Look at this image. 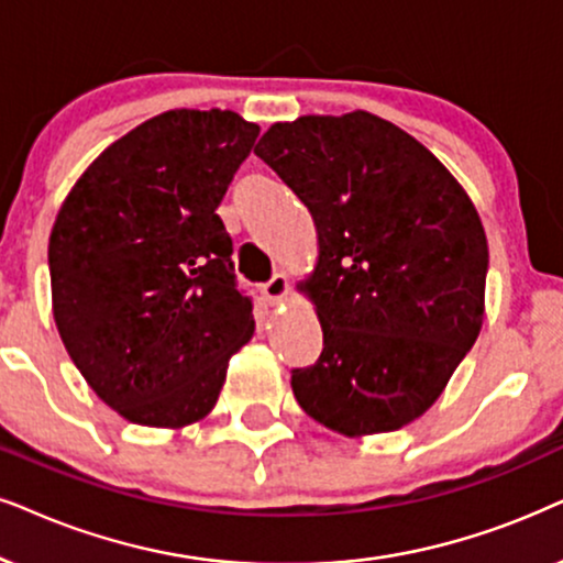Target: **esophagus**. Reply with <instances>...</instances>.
<instances>
[{
    "label": "esophagus",
    "instance_id": "34e87169",
    "mask_svg": "<svg viewBox=\"0 0 563 563\" xmlns=\"http://www.w3.org/2000/svg\"><path fill=\"white\" fill-rule=\"evenodd\" d=\"M264 297L272 305H282L289 297V279L284 274H274L272 279L264 284Z\"/></svg>",
    "mask_w": 563,
    "mask_h": 563
}]
</instances>
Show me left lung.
Returning a JSON list of instances; mask_svg holds the SVG:
<instances>
[{
    "instance_id": "8db88e82",
    "label": "left lung",
    "mask_w": 563,
    "mask_h": 563,
    "mask_svg": "<svg viewBox=\"0 0 563 563\" xmlns=\"http://www.w3.org/2000/svg\"><path fill=\"white\" fill-rule=\"evenodd\" d=\"M253 152L316 222L318 261L297 289L323 354L291 375L297 404L344 437L411 424L484 325L488 245L471 196L419 139L367 111L279 121Z\"/></svg>"
}]
</instances>
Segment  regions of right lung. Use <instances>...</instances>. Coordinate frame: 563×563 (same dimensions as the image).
Masks as SVG:
<instances>
[{"instance_id":"obj_1","label":"right lung","mask_w":563,"mask_h":563,"mask_svg":"<svg viewBox=\"0 0 563 563\" xmlns=\"http://www.w3.org/2000/svg\"><path fill=\"white\" fill-rule=\"evenodd\" d=\"M258 131L235 111H165L100 152L58 209L54 323L95 396L126 421H201L253 339L217 207Z\"/></svg>"}]
</instances>
